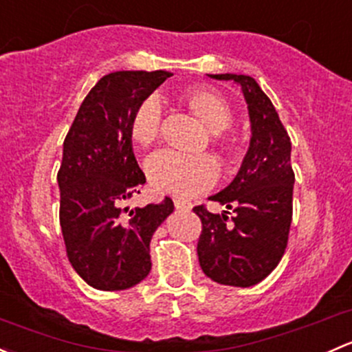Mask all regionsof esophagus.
Returning <instances> with one entry per match:
<instances>
[{"instance_id": "obj_1", "label": "esophagus", "mask_w": 352, "mask_h": 352, "mask_svg": "<svg viewBox=\"0 0 352 352\" xmlns=\"http://www.w3.org/2000/svg\"><path fill=\"white\" fill-rule=\"evenodd\" d=\"M173 204H175V208L179 211H189V209H192V202L186 201V199H173Z\"/></svg>"}]
</instances>
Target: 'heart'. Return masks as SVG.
<instances>
[{
    "label": "heart",
    "mask_w": 352,
    "mask_h": 352,
    "mask_svg": "<svg viewBox=\"0 0 352 352\" xmlns=\"http://www.w3.org/2000/svg\"><path fill=\"white\" fill-rule=\"evenodd\" d=\"M179 102L211 133L218 134L232 124L226 98L208 87H189L179 94ZM162 110L155 98H146L133 110L127 124L136 146H153L160 136ZM219 136V134H218ZM148 179L155 189L179 197H192L208 190L218 179V165L209 156H180L160 151L146 163Z\"/></svg>",
    "instance_id": "heart-1"
}]
</instances>
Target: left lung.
<instances>
[{
  "label": "left lung",
  "instance_id": "1",
  "mask_svg": "<svg viewBox=\"0 0 352 352\" xmlns=\"http://www.w3.org/2000/svg\"><path fill=\"white\" fill-rule=\"evenodd\" d=\"M235 81L247 102L250 146L230 186L209 199L232 209L212 214L204 206L197 242L202 272L214 283L248 287L267 278L285 255L293 216L291 140L267 95L247 74H209Z\"/></svg>",
  "mask_w": 352,
  "mask_h": 352
}]
</instances>
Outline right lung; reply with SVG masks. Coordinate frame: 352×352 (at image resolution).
Instances as JSON below:
<instances>
[{"label":"right lung","mask_w":352,"mask_h":352,"mask_svg":"<svg viewBox=\"0 0 352 352\" xmlns=\"http://www.w3.org/2000/svg\"><path fill=\"white\" fill-rule=\"evenodd\" d=\"M168 71H116L85 97L63 144L58 172L66 254L87 285L100 291L136 286L151 271L150 242L173 212V201L124 208L146 177L133 151V110L166 80Z\"/></svg>","instance_id":"add662e5"}]
</instances>
